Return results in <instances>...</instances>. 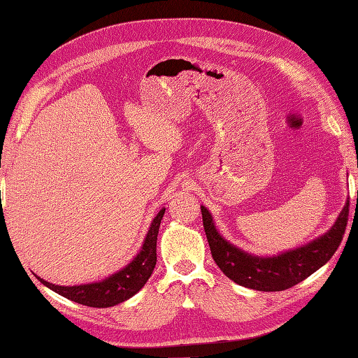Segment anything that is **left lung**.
Masks as SVG:
<instances>
[{
    "mask_svg": "<svg viewBox=\"0 0 358 358\" xmlns=\"http://www.w3.org/2000/svg\"><path fill=\"white\" fill-rule=\"evenodd\" d=\"M201 215L212 258L224 275L240 286L263 292H277L300 283L331 260L343 240L349 201H346L331 229L320 237L272 257L249 254L232 245L217 231L208 208L201 206Z\"/></svg>",
    "mask_w": 358,
    "mask_h": 358,
    "instance_id": "8db88e82",
    "label": "left lung"
}]
</instances>
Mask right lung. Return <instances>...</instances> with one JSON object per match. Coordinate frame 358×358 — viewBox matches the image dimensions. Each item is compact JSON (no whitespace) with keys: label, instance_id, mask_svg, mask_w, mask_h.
Instances as JSON below:
<instances>
[{"label":"right lung","instance_id":"obj_1","mask_svg":"<svg viewBox=\"0 0 358 358\" xmlns=\"http://www.w3.org/2000/svg\"><path fill=\"white\" fill-rule=\"evenodd\" d=\"M164 210L166 208L159 210L155 218L152 220L146 238H144L140 252L134 257V260L104 280L75 286H59L49 283L40 277L36 278L44 286L52 289L53 292L66 296L67 300L80 303V305L90 308H110L120 305L138 292L154 272L157 264V235Z\"/></svg>","mask_w":358,"mask_h":358}]
</instances>
